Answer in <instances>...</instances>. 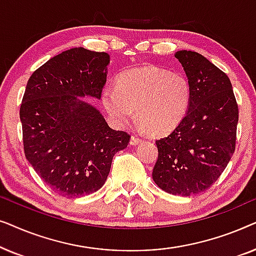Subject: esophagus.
Returning <instances> with one entry per match:
<instances>
[{"label":"esophagus","mask_w":256,"mask_h":256,"mask_svg":"<svg viewBox=\"0 0 256 256\" xmlns=\"http://www.w3.org/2000/svg\"><path fill=\"white\" fill-rule=\"evenodd\" d=\"M142 140L140 138H138V136L136 135H132V138H130V144H132V146H136V144H138L140 142H141Z\"/></svg>","instance_id":"34e87169"}]
</instances>
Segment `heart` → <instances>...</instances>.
<instances>
[{"label": "heart", "instance_id": "b5f03b06", "mask_svg": "<svg viewBox=\"0 0 256 256\" xmlns=\"http://www.w3.org/2000/svg\"><path fill=\"white\" fill-rule=\"evenodd\" d=\"M104 110L120 127L136 116L152 135L174 130L186 114L191 85L180 73L148 65L118 76L116 88L108 86L101 96Z\"/></svg>", "mask_w": 256, "mask_h": 256}]
</instances>
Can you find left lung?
Instances as JSON below:
<instances>
[{"label": "left lung", "instance_id": "1", "mask_svg": "<svg viewBox=\"0 0 256 256\" xmlns=\"http://www.w3.org/2000/svg\"><path fill=\"white\" fill-rule=\"evenodd\" d=\"M191 85L180 124L156 141L152 180L168 194L192 196L211 188L236 150L239 108L226 73L198 52L174 54Z\"/></svg>", "mask_w": 256, "mask_h": 256}]
</instances>
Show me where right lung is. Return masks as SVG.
<instances>
[{
	"label": "right lung",
	"mask_w": 256,
	"mask_h": 256,
	"mask_svg": "<svg viewBox=\"0 0 256 256\" xmlns=\"http://www.w3.org/2000/svg\"><path fill=\"white\" fill-rule=\"evenodd\" d=\"M110 54L74 48L54 56L28 80L20 108L26 160L64 197H82L104 184L115 154L130 135L112 129L92 104L100 99Z\"/></svg>",
	"instance_id": "right-lung-1"
}]
</instances>
